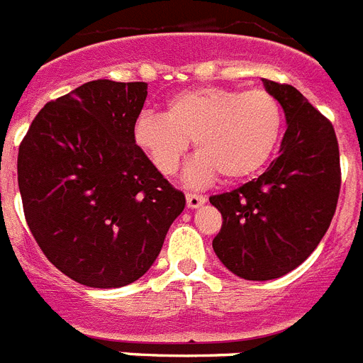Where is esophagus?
I'll list each match as a JSON object with an SVG mask.
<instances>
[{"instance_id":"esophagus-1","label":"esophagus","mask_w":363,"mask_h":363,"mask_svg":"<svg viewBox=\"0 0 363 363\" xmlns=\"http://www.w3.org/2000/svg\"><path fill=\"white\" fill-rule=\"evenodd\" d=\"M185 198H187V206L191 207V209H196V207L203 206L207 200L203 194H196V193H187V196Z\"/></svg>"}]
</instances>
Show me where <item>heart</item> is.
I'll return each instance as SVG.
<instances>
[{"label":"heart","mask_w":363,"mask_h":363,"mask_svg":"<svg viewBox=\"0 0 363 363\" xmlns=\"http://www.w3.org/2000/svg\"><path fill=\"white\" fill-rule=\"evenodd\" d=\"M283 121L281 102L266 89L203 86L172 95L165 116L143 111L132 135L165 176L174 174L194 141L200 154L187 167L185 179L203 185L216 174L228 182L257 174L274 156Z\"/></svg>","instance_id":"1"}]
</instances>
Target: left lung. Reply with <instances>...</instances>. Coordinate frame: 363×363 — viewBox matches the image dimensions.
Returning <instances> with one entry per match:
<instances>
[{"instance_id": "obj_1", "label": "left lung", "mask_w": 363, "mask_h": 363, "mask_svg": "<svg viewBox=\"0 0 363 363\" xmlns=\"http://www.w3.org/2000/svg\"><path fill=\"white\" fill-rule=\"evenodd\" d=\"M264 86L286 117L281 154L259 178L209 198L222 215L213 250L247 281L277 279L306 261L333 222L342 185L333 123L294 86Z\"/></svg>"}]
</instances>
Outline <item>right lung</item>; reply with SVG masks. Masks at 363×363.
Instances as JSON below:
<instances>
[{
    "mask_svg": "<svg viewBox=\"0 0 363 363\" xmlns=\"http://www.w3.org/2000/svg\"><path fill=\"white\" fill-rule=\"evenodd\" d=\"M145 101L147 82H86L48 102L18 150L34 240L86 286L119 288L147 274L185 207L134 141Z\"/></svg>",
    "mask_w": 363,
    "mask_h": 363,
    "instance_id": "add662e5",
    "label": "right lung"
}]
</instances>
